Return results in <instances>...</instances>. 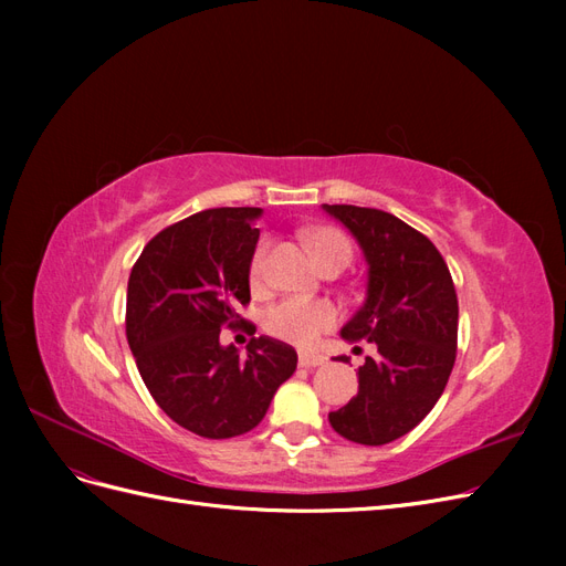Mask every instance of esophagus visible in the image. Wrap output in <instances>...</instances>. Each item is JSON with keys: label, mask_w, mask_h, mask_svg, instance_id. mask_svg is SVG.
Masks as SVG:
<instances>
[{"label": "esophagus", "mask_w": 566, "mask_h": 566, "mask_svg": "<svg viewBox=\"0 0 566 566\" xmlns=\"http://www.w3.org/2000/svg\"><path fill=\"white\" fill-rule=\"evenodd\" d=\"M323 364H325V356H321V354H306V352L300 354V366L302 368H318Z\"/></svg>", "instance_id": "34e87169"}]
</instances>
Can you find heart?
<instances>
[{
    "instance_id": "1",
    "label": "heart",
    "mask_w": 566,
    "mask_h": 566,
    "mask_svg": "<svg viewBox=\"0 0 566 566\" xmlns=\"http://www.w3.org/2000/svg\"><path fill=\"white\" fill-rule=\"evenodd\" d=\"M310 243L314 248L316 260L323 262L333 254L345 252L352 256V245L345 235L333 229H316L310 235ZM269 269V241L256 245L252 262H250V281L254 287H262L266 281ZM337 306L328 300H314V297H283L276 304H271L264 314V328L269 335L290 342L297 347H312L314 342L331 331L337 323Z\"/></svg>"
}]
</instances>
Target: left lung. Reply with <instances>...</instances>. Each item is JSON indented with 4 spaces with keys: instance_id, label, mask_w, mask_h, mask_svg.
Masks as SVG:
<instances>
[{
    "instance_id": "left-lung-1",
    "label": "left lung",
    "mask_w": 566,
    "mask_h": 566,
    "mask_svg": "<svg viewBox=\"0 0 566 566\" xmlns=\"http://www.w3.org/2000/svg\"><path fill=\"white\" fill-rule=\"evenodd\" d=\"M323 210L349 229L368 264L366 302L339 335L375 345L358 366V394L328 420L349 441L382 447L413 430L449 382L458 347L453 279L430 238L399 217L356 205Z\"/></svg>"
}]
</instances>
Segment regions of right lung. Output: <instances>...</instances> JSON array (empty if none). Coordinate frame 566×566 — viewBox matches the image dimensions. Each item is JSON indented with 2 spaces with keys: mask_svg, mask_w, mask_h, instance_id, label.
Wrapping results in <instances>:
<instances>
[{
  "mask_svg": "<svg viewBox=\"0 0 566 566\" xmlns=\"http://www.w3.org/2000/svg\"><path fill=\"white\" fill-rule=\"evenodd\" d=\"M262 208H214L150 238L127 283V342L150 397L184 430L231 439L262 422L297 352L266 335L248 354L224 347V325L243 323ZM254 328L252 323H245Z\"/></svg>",
  "mask_w": 566,
  "mask_h": 566,
  "instance_id": "obj_1",
  "label": "right lung"
}]
</instances>
